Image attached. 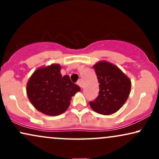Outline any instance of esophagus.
Instances as JSON below:
<instances>
[{
    "mask_svg": "<svg viewBox=\"0 0 159 159\" xmlns=\"http://www.w3.org/2000/svg\"><path fill=\"white\" fill-rule=\"evenodd\" d=\"M77 84L81 88H83L84 87V85H83V82H82V80L81 79H79L78 81H77Z\"/></svg>",
    "mask_w": 159,
    "mask_h": 159,
    "instance_id": "1",
    "label": "esophagus"
}]
</instances>
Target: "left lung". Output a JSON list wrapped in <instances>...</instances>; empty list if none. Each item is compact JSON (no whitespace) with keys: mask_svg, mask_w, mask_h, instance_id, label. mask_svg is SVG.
<instances>
[{"mask_svg":"<svg viewBox=\"0 0 159 159\" xmlns=\"http://www.w3.org/2000/svg\"><path fill=\"white\" fill-rule=\"evenodd\" d=\"M93 68L99 83V92L95 100L90 102V107L98 114H114L126 102L131 81L118 67L108 62H98Z\"/></svg>","mask_w":159,"mask_h":159,"instance_id":"8db88e82","label":"left lung"}]
</instances>
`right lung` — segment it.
<instances>
[{
  "label": "right lung",
  "mask_w": 159,
  "mask_h": 159,
  "mask_svg": "<svg viewBox=\"0 0 159 159\" xmlns=\"http://www.w3.org/2000/svg\"><path fill=\"white\" fill-rule=\"evenodd\" d=\"M61 69L58 64L38 69L27 84L30 102L38 111L49 116L63 114L70 105L72 96L80 91L69 75L62 76Z\"/></svg>",
  "instance_id": "right-lung-1"
}]
</instances>
